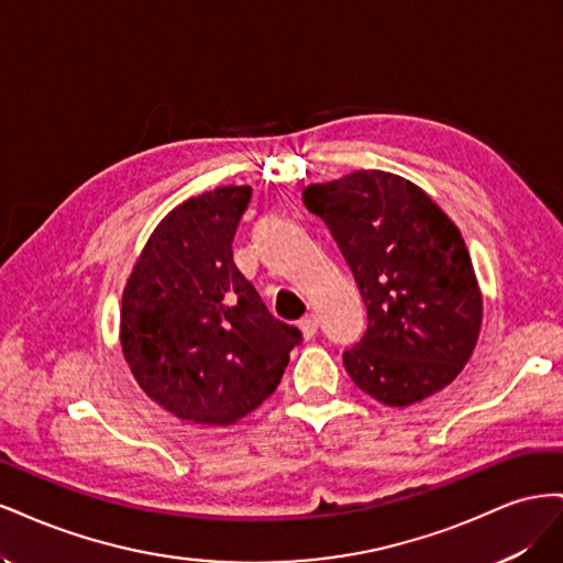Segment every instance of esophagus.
<instances>
[{"label":"esophagus","mask_w":563,"mask_h":563,"mask_svg":"<svg viewBox=\"0 0 563 563\" xmlns=\"http://www.w3.org/2000/svg\"><path fill=\"white\" fill-rule=\"evenodd\" d=\"M317 329H319V317H317L314 312L305 314V317L300 319V331H302L305 338H312V335L317 333Z\"/></svg>","instance_id":"esophagus-1"}]
</instances>
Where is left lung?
Returning <instances> with one entry per match:
<instances>
[{"mask_svg":"<svg viewBox=\"0 0 563 563\" xmlns=\"http://www.w3.org/2000/svg\"><path fill=\"white\" fill-rule=\"evenodd\" d=\"M302 201L329 225L366 302V333L343 352L354 385L411 406L453 383L482 329V291L453 220L387 172L308 185Z\"/></svg>","mask_w":563,"mask_h":563,"instance_id":"8db88e82","label":"left lung"}]
</instances>
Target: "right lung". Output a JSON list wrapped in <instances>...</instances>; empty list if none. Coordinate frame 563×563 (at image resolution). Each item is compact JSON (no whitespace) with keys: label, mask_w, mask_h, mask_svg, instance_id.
<instances>
[{"label":"right lung","mask_w":563,"mask_h":563,"mask_svg":"<svg viewBox=\"0 0 563 563\" xmlns=\"http://www.w3.org/2000/svg\"><path fill=\"white\" fill-rule=\"evenodd\" d=\"M251 187L190 197L150 234L122 298L124 360L145 395L192 424H232L277 389L302 333L269 314L232 258Z\"/></svg>","instance_id":"obj_1"}]
</instances>
